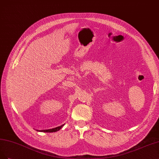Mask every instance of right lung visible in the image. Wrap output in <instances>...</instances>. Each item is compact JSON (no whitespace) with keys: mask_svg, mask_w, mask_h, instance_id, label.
Returning a JSON list of instances; mask_svg holds the SVG:
<instances>
[{"mask_svg":"<svg viewBox=\"0 0 159 159\" xmlns=\"http://www.w3.org/2000/svg\"><path fill=\"white\" fill-rule=\"evenodd\" d=\"M64 124L61 125V126H58L57 128H52V129H42V130H39V129H36L37 132H57V131L60 130L62 127L63 126Z\"/></svg>","mask_w":159,"mask_h":159,"instance_id":"add662e5","label":"right lung"}]
</instances>
